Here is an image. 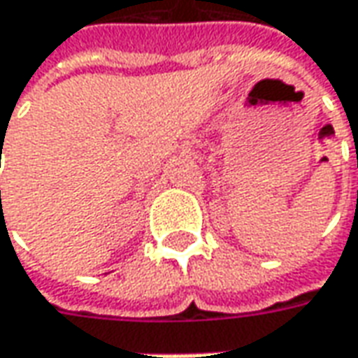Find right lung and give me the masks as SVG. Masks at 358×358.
<instances>
[{
  "label": "right lung",
  "instance_id": "1",
  "mask_svg": "<svg viewBox=\"0 0 358 358\" xmlns=\"http://www.w3.org/2000/svg\"><path fill=\"white\" fill-rule=\"evenodd\" d=\"M0 195H1V193H0Z\"/></svg>",
  "mask_w": 358,
  "mask_h": 358
}]
</instances>
